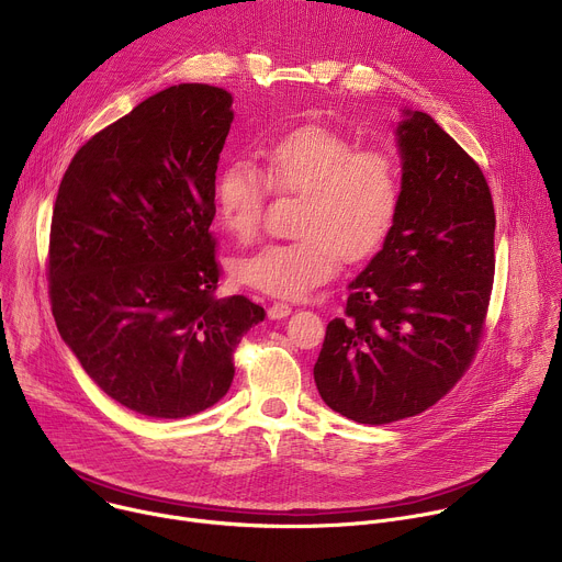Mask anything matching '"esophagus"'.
<instances>
[{"mask_svg":"<svg viewBox=\"0 0 562 562\" xmlns=\"http://www.w3.org/2000/svg\"><path fill=\"white\" fill-rule=\"evenodd\" d=\"M269 317L271 319H280V317H286L289 313H291V304H286V302H273L271 306H269Z\"/></svg>","mask_w":562,"mask_h":562,"instance_id":"obj_1","label":"esophagus"}]
</instances>
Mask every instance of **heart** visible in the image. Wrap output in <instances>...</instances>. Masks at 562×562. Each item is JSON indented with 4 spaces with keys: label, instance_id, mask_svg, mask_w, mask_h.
<instances>
[{
    "label": "heart",
    "instance_id": "obj_1",
    "mask_svg": "<svg viewBox=\"0 0 562 562\" xmlns=\"http://www.w3.org/2000/svg\"><path fill=\"white\" fill-rule=\"evenodd\" d=\"M260 155V169L231 162L217 173V220L237 239L256 237L271 187L300 195L293 224L297 235L237 258L233 276L239 284L297 300L331 280L340 258L358 262L382 245L403 198L400 167L389 150L356 148L327 126H302Z\"/></svg>",
    "mask_w": 562,
    "mask_h": 562
}]
</instances>
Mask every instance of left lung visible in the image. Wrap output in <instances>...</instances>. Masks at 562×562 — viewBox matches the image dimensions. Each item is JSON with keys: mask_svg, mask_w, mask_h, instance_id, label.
<instances>
[{"mask_svg": "<svg viewBox=\"0 0 562 562\" xmlns=\"http://www.w3.org/2000/svg\"><path fill=\"white\" fill-rule=\"evenodd\" d=\"M397 124L403 198L349 284L313 367L325 403L362 425L434 407L469 369L494 286L496 213L475 159L431 115Z\"/></svg>", "mask_w": 562, "mask_h": 562, "instance_id": "left-lung-1", "label": "left lung"}]
</instances>
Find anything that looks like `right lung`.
<instances>
[{
    "instance_id": "1",
    "label": "right lung",
    "mask_w": 562,
    "mask_h": 562,
    "mask_svg": "<svg viewBox=\"0 0 562 562\" xmlns=\"http://www.w3.org/2000/svg\"><path fill=\"white\" fill-rule=\"evenodd\" d=\"M231 104L209 85L159 91L79 148L57 191L46 273L59 336L148 418L213 407L265 319L245 295L217 297L213 189Z\"/></svg>"
}]
</instances>
